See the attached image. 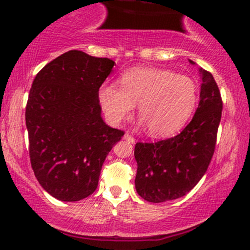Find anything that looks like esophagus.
Listing matches in <instances>:
<instances>
[{
  "mask_svg": "<svg viewBox=\"0 0 250 250\" xmlns=\"http://www.w3.org/2000/svg\"><path fill=\"white\" fill-rule=\"evenodd\" d=\"M125 139L127 140L128 143H130V144L135 143V138L133 137V135H130L129 133H125Z\"/></svg>",
  "mask_w": 250,
  "mask_h": 250,
  "instance_id": "34e87169",
  "label": "esophagus"
}]
</instances>
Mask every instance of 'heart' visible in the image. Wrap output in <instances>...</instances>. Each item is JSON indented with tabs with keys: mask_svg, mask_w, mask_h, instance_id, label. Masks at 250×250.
Masks as SVG:
<instances>
[{
	"mask_svg": "<svg viewBox=\"0 0 250 250\" xmlns=\"http://www.w3.org/2000/svg\"><path fill=\"white\" fill-rule=\"evenodd\" d=\"M118 85L100 87L99 102L107 120L118 125L138 105L140 117L155 137H168L188 122L198 103V87L188 76L153 67H135L121 76Z\"/></svg>",
	"mask_w": 250,
	"mask_h": 250,
	"instance_id": "1",
	"label": "heart"
}]
</instances>
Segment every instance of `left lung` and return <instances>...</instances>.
Listing matches in <instances>:
<instances>
[{
    "label": "left lung",
    "instance_id": "left-lung-1",
    "mask_svg": "<svg viewBox=\"0 0 250 250\" xmlns=\"http://www.w3.org/2000/svg\"><path fill=\"white\" fill-rule=\"evenodd\" d=\"M201 72L200 105L183 132L165 140L140 141L135 145V188L147 202L161 203L183 197L208 169L215 151L223 99L213 75L206 70Z\"/></svg>",
    "mask_w": 250,
    "mask_h": 250
}]
</instances>
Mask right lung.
<instances>
[{"instance_id": "add662e5", "label": "right lung", "mask_w": 250, "mask_h": 250, "mask_svg": "<svg viewBox=\"0 0 250 250\" xmlns=\"http://www.w3.org/2000/svg\"><path fill=\"white\" fill-rule=\"evenodd\" d=\"M113 65L109 58L69 50L32 82L25 110L30 162L57 200L75 202L92 195L105 158L125 134L100 116L98 93Z\"/></svg>"}]
</instances>
